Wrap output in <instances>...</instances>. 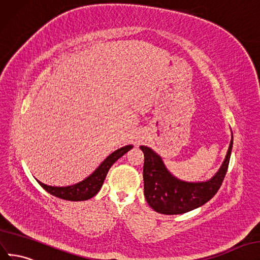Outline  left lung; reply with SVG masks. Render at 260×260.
<instances>
[{"label": "left lung", "instance_id": "8db88e82", "mask_svg": "<svg viewBox=\"0 0 260 260\" xmlns=\"http://www.w3.org/2000/svg\"><path fill=\"white\" fill-rule=\"evenodd\" d=\"M233 147V134L224 161L211 179L187 182L177 179L167 169L160 155L147 146H140L145 155L144 192L148 205L162 214H181L205 205L217 194L228 171Z\"/></svg>", "mask_w": 260, "mask_h": 260}]
</instances>
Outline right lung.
Listing matches in <instances>:
<instances>
[{
    "label": "right lung",
    "instance_id": "add662e5",
    "mask_svg": "<svg viewBox=\"0 0 260 260\" xmlns=\"http://www.w3.org/2000/svg\"><path fill=\"white\" fill-rule=\"evenodd\" d=\"M132 148V145H127L113 151L100 163V166L90 175L76 184L69 185V186H51V185H47L38 180L37 181L44 189L55 197L71 200V202H83V200L90 199L98 194L113 163L131 150Z\"/></svg>",
    "mask_w": 260,
    "mask_h": 260
}]
</instances>
